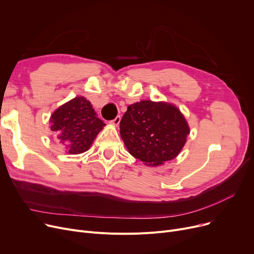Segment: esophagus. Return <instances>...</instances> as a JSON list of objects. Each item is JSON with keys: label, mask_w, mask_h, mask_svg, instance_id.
Returning a JSON list of instances; mask_svg holds the SVG:
<instances>
[{"label": "esophagus", "mask_w": 254, "mask_h": 254, "mask_svg": "<svg viewBox=\"0 0 254 254\" xmlns=\"http://www.w3.org/2000/svg\"><path fill=\"white\" fill-rule=\"evenodd\" d=\"M120 120H122V117H120V116L118 115V116H116L113 120H111L110 123H111L112 125H114V126H118L119 123H120Z\"/></svg>", "instance_id": "obj_1"}]
</instances>
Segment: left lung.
<instances>
[{
	"label": "left lung",
	"mask_w": 254,
	"mask_h": 254,
	"mask_svg": "<svg viewBox=\"0 0 254 254\" xmlns=\"http://www.w3.org/2000/svg\"><path fill=\"white\" fill-rule=\"evenodd\" d=\"M119 127L128 152L149 166L176 157L190 134L188 123L176 107L151 101L128 106Z\"/></svg>",
	"instance_id": "1"
}]
</instances>
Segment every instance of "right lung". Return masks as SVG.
<instances>
[{"label":"right lung","mask_w":254,"mask_h":254,"mask_svg":"<svg viewBox=\"0 0 254 254\" xmlns=\"http://www.w3.org/2000/svg\"><path fill=\"white\" fill-rule=\"evenodd\" d=\"M51 130L70 154L86 151L105 124L97 117L90 102L77 97L61 106L50 118Z\"/></svg>","instance_id":"1"}]
</instances>
